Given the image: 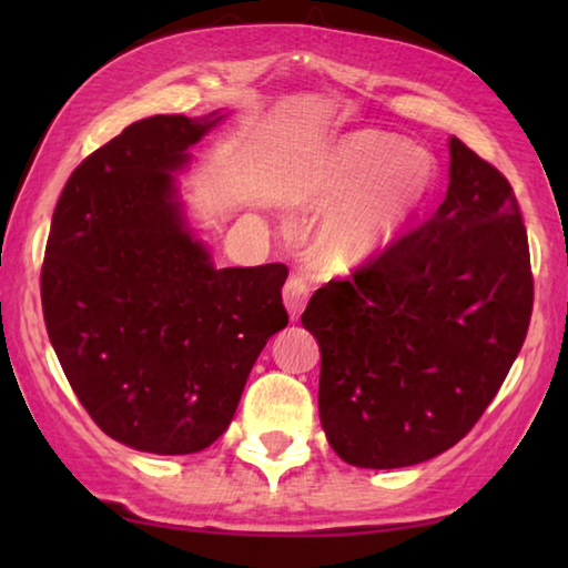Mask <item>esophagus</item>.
<instances>
[{
    "mask_svg": "<svg viewBox=\"0 0 568 568\" xmlns=\"http://www.w3.org/2000/svg\"><path fill=\"white\" fill-rule=\"evenodd\" d=\"M307 295H311V285H307L303 275L287 277V283L283 285V301H285L287 313H291V321L301 318L303 307L307 303Z\"/></svg>",
    "mask_w": 568,
    "mask_h": 568,
    "instance_id": "obj_1",
    "label": "esophagus"
}]
</instances>
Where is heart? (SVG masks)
<instances>
[{
  "label": "heart",
  "mask_w": 568,
  "mask_h": 568,
  "mask_svg": "<svg viewBox=\"0 0 568 568\" xmlns=\"http://www.w3.org/2000/svg\"><path fill=\"white\" fill-rule=\"evenodd\" d=\"M430 158L381 132H353L321 160L305 207L325 219L318 253L335 265L365 261L388 243L426 195Z\"/></svg>",
  "instance_id": "obj_1"
}]
</instances>
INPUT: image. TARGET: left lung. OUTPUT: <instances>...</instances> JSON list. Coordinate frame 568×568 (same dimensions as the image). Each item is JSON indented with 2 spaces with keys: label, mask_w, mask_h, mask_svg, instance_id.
I'll list each match as a JSON object with an SVG mask.
<instances>
[{
  "label": "left lung",
  "mask_w": 568,
  "mask_h": 568,
  "mask_svg": "<svg viewBox=\"0 0 568 568\" xmlns=\"http://www.w3.org/2000/svg\"><path fill=\"white\" fill-rule=\"evenodd\" d=\"M446 200L345 281L313 293L318 410L345 464L400 468L456 446L501 388L534 307L511 182L450 138Z\"/></svg>",
  "instance_id": "8db88e82"
}]
</instances>
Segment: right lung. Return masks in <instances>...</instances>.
I'll list each match as a JSON object with an SVG mask.
<instances>
[{
    "label": "right lung",
    "mask_w": 568,
    "mask_h": 568,
    "mask_svg": "<svg viewBox=\"0 0 568 568\" xmlns=\"http://www.w3.org/2000/svg\"><path fill=\"white\" fill-rule=\"evenodd\" d=\"M223 114L132 122L77 168L42 263L47 335L77 398L120 444L195 454L225 434L253 363L287 325L283 263L217 267L175 195Z\"/></svg>",
    "instance_id": "right-lung-1"
}]
</instances>
